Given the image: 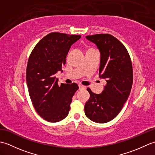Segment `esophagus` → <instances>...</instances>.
<instances>
[{"instance_id":"obj_1","label":"esophagus","mask_w":155,"mask_h":155,"mask_svg":"<svg viewBox=\"0 0 155 155\" xmlns=\"http://www.w3.org/2000/svg\"><path fill=\"white\" fill-rule=\"evenodd\" d=\"M78 88H79V89H84V88H86V87L83 86V85H81V84L78 85Z\"/></svg>"}]
</instances>
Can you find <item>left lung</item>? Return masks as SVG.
I'll return each mask as SVG.
<instances>
[{
  "label": "left lung",
  "instance_id": "1",
  "mask_svg": "<svg viewBox=\"0 0 155 155\" xmlns=\"http://www.w3.org/2000/svg\"><path fill=\"white\" fill-rule=\"evenodd\" d=\"M86 38L99 49V75L107 84L101 94L87 88L90 98L84 113L92 121L105 123L117 116L129 96L133 81L132 62L126 47L113 35L97 34Z\"/></svg>",
  "mask_w": 155,
  "mask_h": 155
}]
</instances>
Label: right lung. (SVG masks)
<instances>
[{
	"mask_svg": "<svg viewBox=\"0 0 155 155\" xmlns=\"http://www.w3.org/2000/svg\"><path fill=\"white\" fill-rule=\"evenodd\" d=\"M81 35L51 32L39 41L29 57L26 78L32 105L40 116L51 123L67 117L77 84H58L54 74L66 63L71 45Z\"/></svg>",
	"mask_w": 155,
	"mask_h": 155,
	"instance_id": "add662e5",
	"label": "right lung"
}]
</instances>
